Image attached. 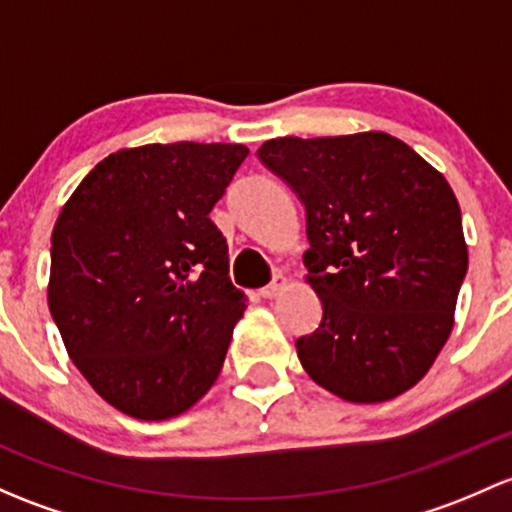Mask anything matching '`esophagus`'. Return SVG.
<instances>
[{
    "instance_id": "1",
    "label": "esophagus",
    "mask_w": 512,
    "mask_h": 512,
    "mask_svg": "<svg viewBox=\"0 0 512 512\" xmlns=\"http://www.w3.org/2000/svg\"><path fill=\"white\" fill-rule=\"evenodd\" d=\"M284 289H287V277H284V274H274L272 282L267 284V287L260 289V297H265V299H277L279 294L284 292Z\"/></svg>"
}]
</instances>
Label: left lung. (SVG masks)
I'll list each match as a JSON object with an SVG mask.
<instances>
[{"instance_id": "obj_1", "label": "left lung", "mask_w": 512, "mask_h": 512, "mask_svg": "<svg viewBox=\"0 0 512 512\" xmlns=\"http://www.w3.org/2000/svg\"><path fill=\"white\" fill-rule=\"evenodd\" d=\"M306 208V282L324 306L297 341L309 378L346 402H385L427 375L469 270L449 181L385 132L279 137L257 149Z\"/></svg>"}]
</instances>
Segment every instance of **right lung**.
Listing matches in <instances>:
<instances>
[{
  "label": "right lung",
  "instance_id": "1",
  "mask_svg": "<svg viewBox=\"0 0 512 512\" xmlns=\"http://www.w3.org/2000/svg\"><path fill=\"white\" fill-rule=\"evenodd\" d=\"M247 154L198 142L120 149L53 225L48 309L75 368L129 417H179L218 380L245 294L208 213Z\"/></svg>",
  "mask_w": 512,
  "mask_h": 512
}]
</instances>
